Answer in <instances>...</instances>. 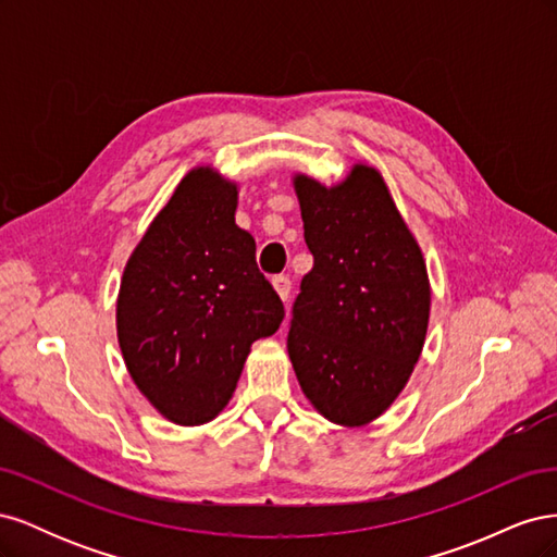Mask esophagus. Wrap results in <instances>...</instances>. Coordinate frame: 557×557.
Wrapping results in <instances>:
<instances>
[{"instance_id": "1", "label": "esophagus", "mask_w": 557, "mask_h": 557, "mask_svg": "<svg viewBox=\"0 0 557 557\" xmlns=\"http://www.w3.org/2000/svg\"><path fill=\"white\" fill-rule=\"evenodd\" d=\"M272 283H274V290L278 293V297H281L283 301H288V297H290V288H293L290 278H288V276H276Z\"/></svg>"}]
</instances>
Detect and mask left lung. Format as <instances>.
<instances>
[{
	"instance_id": "1",
	"label": "left lung",
	"mask_w": 557,
	"mask_h": 557,
	"mask_svg": "<svg viewBox=\"0 0 557 557\" xmlns=\"http://www.w3.org/2000/svg\"><path fill=\"white\" fill-rule=\"evenodd\" d=\"M313 269L293 305L288 352L301 391L336 425L379 418L425 344L430 281L381 174L356 164L325 188L295 178Z\"/></svg>"
}]
</instances>
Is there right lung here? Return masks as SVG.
Instances as JSON below:
<instances>
[{
	"label": "right lung",
	"instance_id": "add662e5",
	"mask_svg": "<svg viewBox=\"0 0 557 557\" xmlns=\"http://www.w3.org/2000/svg\"><path fill=\"white\" fill-rule=\"evenodd\" d=\"M234 211V183L209 166L193 170L134 248L117 295L127 372L178 425L223 411L250 344L272 336L285 315Z\"/></svg>",
	"mask_w": 557,
	"mask_h": 557
}]
</instances>
